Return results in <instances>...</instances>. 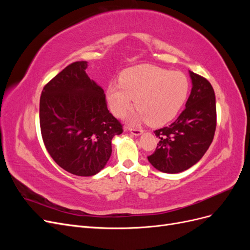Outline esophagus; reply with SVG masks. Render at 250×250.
Masks as SVG:
<instances>
[{
	"label": "esophagus",
	"instance_id": "obj_1",
	"mask_svg": "<svg viewBox=\"0 0 250 250\" xmlns=\"http://www.w3.org/2000/svg\"><path fill=\"white\" fill-rule=\"evenodd\" d=\"M129 131L131 132V134L135 135V137H138V135H141L143 133L142 129H138V128H130Z\"/></svg>",
	"mask_w": 250,
	"mask_h": 250
}]
</instances>
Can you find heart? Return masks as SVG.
<instances>
[{"instance_id": "obj_1", "label": "heart", "mask_w": 250, "mask_h": 250, "mask_svg": "<svg viewBox=\"0 0 250 250\" xmlns=\"http://www.w3.org/2000/svg\"><path fill=\"white\" fill-rule=\"evenodd\" d=\"M188 92L186 75L163 67L139 64L120 75V83H109L106 98L113 115L123 117L134 103L139 107L130 122L161 126L176 117Z\"/></svg>"}]
</instances>
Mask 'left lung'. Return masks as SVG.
<instances>
[{
  "label": "left lung",
  "instance_id": "obj_1",
  "mask_svg": "<svg viewBox=\"0 0 250 250\" xmlns=\"http://www.w3.org/2000/svg\"><path fill=\"white\" fill-rule=\"evenodd\" d=\"M190 73L192 90L185 110L175 122L154 131L160 139L149 163L164 173H179L198 163L213 142L216 130V98L210 83Z\"/></svg>",
  "mask_w": 250,
  "mask_h": 250
}]
</instances>
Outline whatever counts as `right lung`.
<instances>
[{
  "label": "right lung",
  "instance_id": "obj_1",
  "mask_svg": "<svg viewBox=\"0 0 250 250\" xmlns=\"http://www.w3.org/2000/svg\"><path fill=\"white\" fill-rule=\"evenodd\" d=\"M86 67L87 62L67 65L44 85L40 101L44 146L59 167L77 176L99 173L111 155L112 138L123 132Z\"/></svg>",
  "mask_w": 250,
  "mask_h": 250
}]
</instances>
